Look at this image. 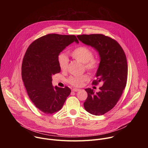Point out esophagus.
Masks as SVG:
<instances>
[{"mask_svg": "<svg viewBox=\"0 0 148 148\" xmlns=\"http://www.w3.org/2000/svg\"><path fill=\"white\" fill-rule=\"evenodd\" d=\"M81 90L80 89H78V88H73V91H75V92H77V91H80Z\"/></svg>", "mask_w": 148, "mask_h": 148, "instance_id": "34e87169", "label": "esophagus"}]
</instances>
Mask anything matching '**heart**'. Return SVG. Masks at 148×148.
<instances>
[{
	"mask_svg": "<svg viewBox=\"0 0 148 148\" xmlns=\"http://www.w3.org/2000/svg\"><path fill=\"white\" fill-rule=\"evenodd\" d=\"M70 55L74 60L84 64L85 69L91 73H95L99 67V59L93 57L92 51L86 46H79L75 48L70 52ZM57 61L62 71H66L67 69L69 60L64 53H61L58 56ZM88 79L89 77L87 75L71 76L69 78L68 82L71 86L78 87H81L84 82Z\"/></svg>",
	"mask_w": 148,
	"mask_h": 148,
	"instance_id": "obj_1",
	"label": "heart"
}]
</instances>
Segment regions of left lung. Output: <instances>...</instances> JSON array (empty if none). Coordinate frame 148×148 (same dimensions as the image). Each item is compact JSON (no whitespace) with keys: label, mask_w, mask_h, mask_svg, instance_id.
<instances>
[{"label":"left lung","mask_w":148,"mask_h":148,"mask_svg":"<svg viewBox=\"0 0 148 148\" xmlns=\"http://www.w3.org/2000/svg\"><path fill=\"white\" fill-rule=\"evenodd\" d=\"M82 43L94 47L99 53L100 66L93 85L101 82L100 91L95 93L91 88L84 103L85 110L94 115H102L112 110L125 89L128 77V64L125 54L118 42L102 34H82L77 36Z\"/></svg>","instance_id":"obj_1"}]
</instances>
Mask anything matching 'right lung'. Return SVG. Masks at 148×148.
<instances>
[{"label":"right lung","mask_w":148,"mask_h":148,"mask_svg":"<svg viewBox=\"0 0 148 148\" xmlns=\"http://www.w3.org/2000/svg\"><path fill=\"white\" fill-rule=\"evenodd\" d=\"M78 40L74 35L49 34L34 40L23 57L22 77L27 94L35 106L46 114L61 109L71 93L68 87H54L52 76L60 72V53Z\"/></svg>","instance_id":"1"}]
</instances>
